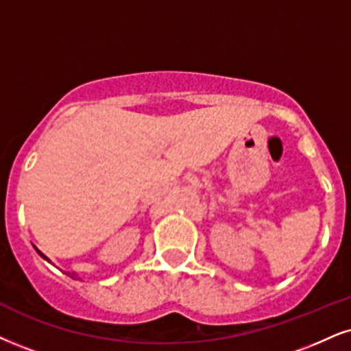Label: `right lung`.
Returning a JSON list of instances; mask_svg holds the SVG:
<instances>
[{
    "mask_svg": "<svg viewBox=\"0 0 351 351\" xmlns=\"http://www.w3.org/2000/svg\"><path fill=\"white\" fill-rule=\"evenodd\" d=\"M37 252H38V254H40V255H42V257H43V258H45V261H49V258H47V257H45V255H43V254L40 252V250H37Z\"/></svg>",
    "mask_w": 351,
    "mask_h": 351,
    "instance_id": "obj_1",
    "label": "right lung"
}]
</instances>
